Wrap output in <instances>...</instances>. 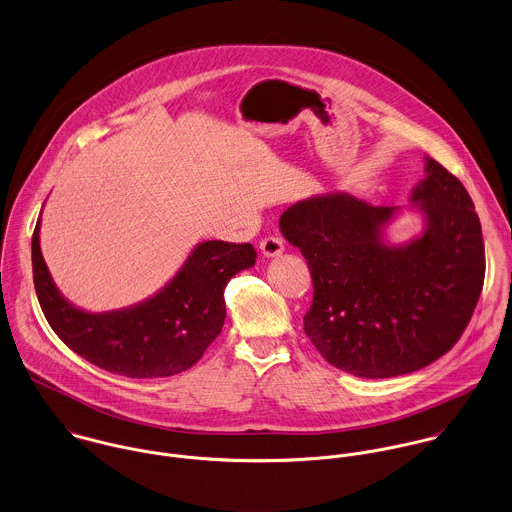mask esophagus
I'll use <instances>...</instances> for the list:
<instances>
[{"label":"esophagus","instance_id":"34e87169","mask_svg":"<svg viewBox=\"0 0 512 512\" xmlns=\"http://www.w3.org/2000/svg\"><path fill=\"white\" fill-rule=\"evenodd\" d=\"M259 249H261L263 257H279V255L285 251V243H283L281 237L271 235V237H265V239L261 241Z\"/></svg>","mask_w":512,"mask_h":512}]
</instances>
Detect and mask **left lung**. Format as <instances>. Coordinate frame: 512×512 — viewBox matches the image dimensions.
Returning <instances> with one entry per match:
<instances>
[{
    "instance_id": "8db88e82",
    "label": "left lung",
    "mask_w": 512,
    "mask_h": 512,
    "mask_svg": "<svg viewBox=\"0 0 512 512\" xmlns=\"http://www.w3.org/2000/svg\"><path fill=\"white\" fill-rule=\"evenodd\" d=\"M409 202L423 231L406 243L386 237L400 207L344 192L307 198L279 219L312 275L305 332L332 366L358 378H394L441 358L483 289L481 221L465 186L425 156Z\"/></svg>"
}]
</instances>
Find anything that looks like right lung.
I'll return each mask as SVG.
<instances>
[{"instance_id":"obj_1","label":"right lung","mask_w":512,"mask_h":512,"mask_svg":"<svg viewBox=\"0 0 512 512\" xmlns=\"http://www.w3.org/2000/svg\"><path fill=\"white\" fill-rule=\"evenodd\" d=\"M39 227L41 215L31 239V263L47 322L91 364L138 380L180 374L204 356L225 320V285L257 259L251 243L204 241L150 299L118 310L89 312L69 303L53 283L41 255Z\"/></svg>"}]
</instances>
